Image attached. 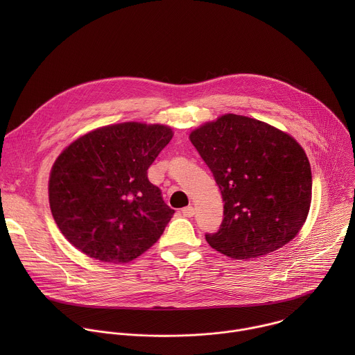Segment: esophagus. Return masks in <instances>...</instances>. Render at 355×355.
Listing matches in <instances>:
<instances>
[{"instance_id":"34e87169","label":"esophagus","mask_w":355,"mask_h":355,"mask_svg":"<svg viewBox=\"0 0 355 355\" xmlns=\"http://www.w3.org/2000/svg\"><path fill=\"white\" fill-rule=\"evenodd\" d=\"M193 214H195V209H193L192 207H185V208L182 209V215H184L185 218H192Z\"/></svg>"}]
</instances>
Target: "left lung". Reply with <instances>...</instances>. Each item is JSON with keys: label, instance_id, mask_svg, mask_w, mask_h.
Listing matches in <instances>:
<instances>
[{"label": "left lung", "instance_id": "1", "mask_svg": "<svg viewBox=\"0 0 355 355\" xmlns=\"http://www.w3.org/2000/svg\"><path fill=\"white\" fill-rule=\"evenodd\" d=\"M191 143L223 198V222L205 234L233 260L267 256L305 223L312 171L305 150L288 133L257 119L226 114L192 130Z\"/></svg>", "mask_w": 355, "mask_h": 355}]
</instances>
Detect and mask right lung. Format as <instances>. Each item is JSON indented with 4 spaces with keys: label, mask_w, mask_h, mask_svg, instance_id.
I'll use <instances>...</instances> for the list:
<instances>
[{
    "label": "right lung",
    "mask_w": 355,
    "mask_h": 355,
    "mask_svg": "<svg viewBox=\"0 0 355 355\" xmlns=\"http://www.w3.org/2000/svg\"><path fill=\"white\" fill-rule=\"evenodd\" d=\"M173 137L166 125L95 129L53 164L49 204L63 236L88 257L129 263L153 245L174 215L147 170Z\"/></svg>",
    "instance_id": "obj_1"
}]
</instances>
